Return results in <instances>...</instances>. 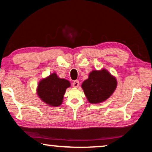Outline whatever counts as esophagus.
Masks as SVG:
<instances>
[{
    "instance_id": "1",
    "label": "esophagus",
    "mask_w": 152,
    "mask_h": 152,
    "mask_svg": "<svg viewBox=\"0 0 152 152\" xmlns=\"http://www.w3.org/2000/svg\"><path fill=\"white\" fill-rule=\"evenodd\" d=\"M72 86L74 88H78L79 86V81L78 80H75L74 81V82L72 83Z\"/></svg>"
}]
</instances>
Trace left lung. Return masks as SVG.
I'll return each instance as SVG.
<instances>
[{"mask_svg": "<svg viewBox=\"0 0 152 152\" xmlns=\"http://www.w3.org/2000/svg\"><path fill=\"white\" fill-rule=\"evenodd\" d=\"M117 80L104 68L92 70L82 84L85 96L91 104H99L107 100L115 92Z\"/></svg>", "mask_w": 152, "mask_h": 152, "instance_id": "8db88e82", "label": "left lung"}]
</instances>
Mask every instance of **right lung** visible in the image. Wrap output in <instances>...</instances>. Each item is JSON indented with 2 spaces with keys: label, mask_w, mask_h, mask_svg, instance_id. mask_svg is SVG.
<instances>
[{
  "label": "right lung",
  "mask_w": 152,
  "mask_h": 152,
  "mask_svg": "<svg viewBox=\"0 0 152 152\" xmlns=\"http://www.w3.org/2000/svg\"><path fill=\"white\" fill-rule=\"evenodd\" d=\"M70 86V81L60 78L53 72L41 80L36 91L38 96L45 104L50 107H59L62 103L66 89Z\"/></svg>",
  "instance_id": "add662e5"
}]
</instances>
